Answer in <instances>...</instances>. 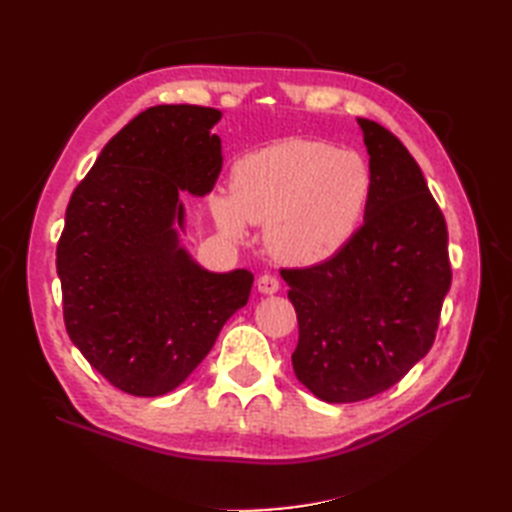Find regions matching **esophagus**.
Masks as SVG:
<instances>
[{"label":"esophagus","mask_w":512,"mask_h":512,"mask_svg":"<svg viewBox=\"0 0 512 512\" xmlns=\"http://www.w3.org/2000/svg\"><path fill=\"white\" fill-rule=\"evenodd\" d=\"M257 290L264 292V295H275L279 290V279L275 275H262L257 279Z\"/></svg>","instance_id":"34e87169"}]
</instances>
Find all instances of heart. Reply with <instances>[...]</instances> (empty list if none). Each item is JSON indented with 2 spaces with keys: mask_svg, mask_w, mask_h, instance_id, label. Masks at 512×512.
Listing matches in <instances>:
<instances>
[{
  "mask_svg": "<svg viewBox=\"0 0 512 512\" xmlns=\"http://www.w3.org/2000/svg\"><path fill=\"white\" fill-rule=\"evenodd\" d=\"M233 193L213 198V215L233 237L266 224L270 250L312 266L339 253L356 233L372 195V169L350 149L284 138L250 151L233 167Z\"/></svg>",
  "mask_w": 512,
  "mask_h": 512,
  "instance_id": "heart-1",
  "label": "heart"
}]
</instances>
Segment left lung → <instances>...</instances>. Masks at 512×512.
Segmentation results:
<instances>
[{
	"instance_id": "obj_1",
	"label": "left lung",
	"mask_w": 512,
	"mask_h": 512,
	"mask_svg": "<svg viewBox=\"0 0 512 512\" xmlns=\"http://www.w3.org/2000/svg\"><path fill=\"white\" fill-rule=\"evenodd\" d=\"M356 121L372 169L363 226L325 262L281 270L299 321L292 367L325 402L396 385L431 350L451 288L447 222L418 162L383 125Z\"/></svg>"
}]
</instances>
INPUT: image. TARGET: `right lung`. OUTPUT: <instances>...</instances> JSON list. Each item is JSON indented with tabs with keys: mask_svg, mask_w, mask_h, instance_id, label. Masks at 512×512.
Wrapping results in <instances>:
<instances>
[{
	"mask_svg": "<svg viewBox=\"0 0 512 512\" xmlns=\"http://www.w3.org/2000/svg\"><path fill=\"white\" fill-rule=\"evenodd\" d=\"M220 118L200 105L140 112L103 147L65 211V330L125 394L154 398L182 385L253 288V273H211L178 237L182 191L202 198L222 171L211 134Z\"/></svg>",
	"mask_w": 512,
	"mask_h": 512,
	"instance_id": "add662e5",
	"label": "right lung"
}]
</instances>
